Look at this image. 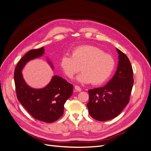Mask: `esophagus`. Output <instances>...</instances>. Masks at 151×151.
<instances>
[{
    "mask_svg": "<svg viewBox=\"0 0 151 151\" xmlns=\"http://www.w3.org/2000/svg\"><path fill=\"white\" fill-rule=\"evenodd\" d=\"M75 89L76 91H78V92H80V91H81V89L80 88V87L77 86V85H76V86H75Z\"/></svg>",
    "mask_w": 151,
    "mask_h": 151,
    "instance_id": "obj_1",
    "label": "esophagus"
}]
</instances>
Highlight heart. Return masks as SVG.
Here are the masks:
<instances>
[{
    "label": "heart",
    "mask_w": 151,
    "mask_h": 151,
    "mask_svg": "<svg viewBox=\"0 0 151 151\" xmlns=\"http://www.w3.org/2000/svg\"><path fill=\"white\" fill-rule=\"evenodd\" d=\"M60 67L68 78L80 71L83 72L76 80L78 82L100 85L108 80L115 68V60L112 55L92 45H83L72 51L71 56L63 55Z\"/></svg>",
    "instance_id": "obj_1"
}]
</instances>
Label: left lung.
<instances>
[{
    "mask_svg": "<svg viewBox=\"0 0 151 151\" xmlns=\"http://www.w3.org/2000/svg\"><path fill=\"white\" fill-rule=\"evenodd\" d=\"M116 49L119 64L113 78L104 87L88 91L89 114L98 121H107L119 115L128 104L133 86V71L129 58Z\"/></svg>",
    "mask_w": 151,
    "mask_h": 151,
    "instance_id": "8db88e82",
    "label": "left lung"
}]
</instances>
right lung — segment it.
Segmentation results:
<instances>
[{"label":"right lung","mask_w":151,"mask_h":151,"mask_svg":"<svg viewBox=\"0 0 151 151\" xmlns=\"http://www.w3.org/2000/svg\"><path fill=\"white\" fill-rule=\"evenodd\" d=\"M44 54V47L28 52L18 62L15 70L14 80L18 100L35 119L46 123L57 120L63 115L64 104L73 94V86L60 76H52L43 88L35 89L25 82L22 70L29 61ZM52 68L53 65L48 59Z\"/></svg>","instance_id":"add662e5"}]
</instances>
